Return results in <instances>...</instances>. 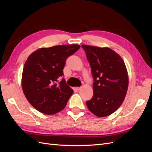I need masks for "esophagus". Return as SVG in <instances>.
<instances>
[{
	"label": "esophagus",
	"instance_id": "esophagus-1",
	"mask_svg": "<svg viewBox=\"0 0 152 152\" xmlns=\"http://www.w3.org/2000/svg\"><path fill=\"white\" fill-rule=\"evenodd\" d=\"M80 89H81V87H76V90L78 91H79V90H80Z\"/></svg>",
	"mask_w": 152,
	"mask_h": 152
}]
</instances>
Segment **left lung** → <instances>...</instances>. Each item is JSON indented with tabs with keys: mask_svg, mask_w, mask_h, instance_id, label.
<instances>
[{
	"mask_svg": "<svg viewBox=\"0 0 152 152\" xmlns=\"http://www.w3.org/2000/svg\"><path fill=\"white\" fill-rule=\"evenodd\" d=\"M94 78L93 96L86 102L91 113L107 117L121 107L127 94L129 77L121 56L109 48L82 45Z\"/></svg>",
	"mask_w": 152,
	"mask_h": 152,
	"instance_id": "obj_1",
	"label": "left lung"
}]
</instances>
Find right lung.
Instances as JSON below:
<instances>
[{
  "mask_svg": "<svg viewBox=\"0 0 152 152\" xmlns=\"http://www.w3.org/2000/svg\"><path fill=\"white\" fill-rule=\"evenodd\" d=\"M80 48L78 44L42 48L27 58L22 73V89L39 112L53 115L66 107L73 91L65 79L58 80L63 75L66 59Z\"/></svg>",
  "mask_w": 152,
  "mask_h": 152,
  "instance_id": "obj_1",
  "label": "right lung"
}]
</instances>
